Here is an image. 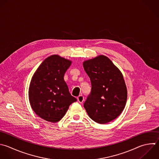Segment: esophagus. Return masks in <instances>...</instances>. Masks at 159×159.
Returning <instances> with one entry per match:
<instances>
[{"label": "esophagus", "mask_w": 159, "mask_h": 159, "mask_svg": "<svg viewBox=\"0 0 159 159\" xmlns=\"http://www.w3.org/2000/svg\"><path fill=\"white\" fill-rule=\"evenodd\" d=\"M77 99H78V101L80 102V103H82L83 101H84V97L82 95H80L79 96L78 98H77Z\"/></svg>", "instance_id": "1"}]
</instances>
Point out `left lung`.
Listing matches in <instances>:
<instances>
[{
    "instance_id": "left-lung-1",
    "label": "left lung",
    "mask_w": 159,
    "mask_h": 159,
    "mask_svg": "<svg viewBox=\"0 0 159 159\" xmlns=\"http://www.w3.org/2000/svg\"><path fill=\"white\" fill-rule=\"evenodd\" d=\"M91 82V93L84 103L89 117L99 124L117 118L124 110L127 91L123 75L112 61L99 55L83 63Z\"/></svg>"
}]
</instances>
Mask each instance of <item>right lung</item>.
Segmentation results:
<instances>
[{
    "label": "right lung",
    "instance_id": "obj_1",
    "mask_svg": "<svg viewBox=\"0 0 159 159\" xmlns=\"http://www.w3.org/2000/svg\"><path fill=\"white\" fill-rule=\"evenodd\" d=\"M72 61L58 55L47 58L34 73L29 86V99L35 114L42 119L57 122L76 101L69 92L64 75Z\"/></svg>",
    "mask_w": 159,
    "mask_h": 159
}]
</instances>
